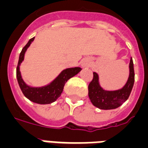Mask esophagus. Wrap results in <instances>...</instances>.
<instances>
[{
	"label": "esophagus",
	"mask_w": 148,
	"mask_h": 148,
	"mask_svg": "<svg viewBox=\"0 0 148 148\" xmlns=\"http://www.w3.org/2000/svg\"><path fill=\"white\" fill-rule=\"evenodd\" d=\"M82 65H83V67H88L90 66V61L87 59H84L82 62Z\"/></svg>",
	"instance_id": "obj_1"
}]
</instances>
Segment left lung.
Instances as JSON below:
<instances>
[{"label": "left lung", "mask_w": 148, "mask_h": 148, "mask_svg": "<svg viewBox=\"0 0 148 148\" xmlns=\"http://www.w3.org/2000/svg\"><path fill=\"white\" fill-rule=\"evenodd\" d=\"M135 80V73L133 59L130 63V76L128 81L123 89L115 91H106L100 86L98 75L94 73V77L88 86V95L94 106L100 109H115L128 99L133 89Z\"/></svg>", "instance_id": "left-lung-1"}]
</instances>
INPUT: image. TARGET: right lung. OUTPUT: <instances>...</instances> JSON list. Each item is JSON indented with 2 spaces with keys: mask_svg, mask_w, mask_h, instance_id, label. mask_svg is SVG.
Wrapping results in <instances>:
<instances>
[{
  "mask_svg": "<svg viewBox=\"0 0 148 148\" xmlns=\"http://www.w3.org/2000/svg\"><path fill=\"white\" fill-rule=\"evenodd\" d=\"M33 40H34V37L31 38L20 53L19 59H18V66L16 69V76H17L18 83L21 90L23 91V94L27 97L28 99L30 100L31 101L40 104H51L52 102L55 101L61 96L66 82L70 78H72L77 73H79L82 69L79 67H75L63 70L62 73L50 85L44 86V87L33 88V87L27 86L24 83V81L23 80L22 76H21L19 65L24 59V54H25L26 49L29 47L31 42Z\"/></svg>",
  "mask_w": 148,
  "mask_h": 148,
  "instance_id": "1",
  "label": "right lung"
}]
</instances>
